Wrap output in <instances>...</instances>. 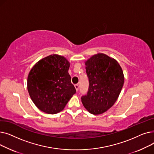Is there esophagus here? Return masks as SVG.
Segmentation results:
<instances>
[{"instance_id": "34e87169", "label": "esophagus", "mask_w": 154, "mask_h": 154, "mask_svg": "<svg viewBox=\"0 0 154 154\" xmlns=\"http://www.w3.org/2000/svg\"><path fill=\"white\" fill-rule=\"evenodd\" d=\"M74 86H75V88L76 91H79V85H78V84H75Z\"/></svg>"}]
</instances>
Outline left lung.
I'll return each instance as SVG.
<instances>
[{"mask_svg": "<svg viewBox=\"0 0 154 154\" xmlns=\"http://www.w3.org/2000/svg\"><path fill=\"white\" fill-rule=\"evenodd\" d=\"M85 66L89 86L82 102L91 114H101L117 100L124 83L123 71L115 59L103 54L93 55Z\"/></svg>", "mask_w": 154, "mask_h": 154, "instance_id": "left-lung-1", "label": "left lung"}]
</instances>
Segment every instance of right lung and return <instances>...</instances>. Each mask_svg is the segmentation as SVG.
Wrapping results in <instances>:
<instances>
[{"instance_id":"1","label":"right lung","mask_w":154,"mask_h":154,"mask_svg":"<svg viewBox=\"0 0 154 154\" xmlns=\"http://www.w3.org/2000/svg\"><path fill=\"white\" fill-rule=\"evenodd\" d=\"M69 61L63 56L51 55L39 60L30 71L27 89L37 107L48 114L62 111L76 92L71 83Z\"/></svg>"}]
</instances>
